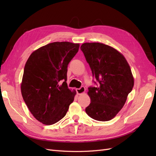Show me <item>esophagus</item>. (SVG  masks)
I'll return each mask as SVG.
<instances>
[{
  "label": "esophagus",
  "instance_id": "1",
  "mask_svg": "<svg viewBox=\"0 0 156 156\" xmlns=\"http://www.w3.org/2000/svg\"><path fill=\"white\" fill-rule=\"evenodd\" d=\"M76 91L78 94H81L85 92V88H84V87H81L79 88H77Z\"/></svg>",
  "mask_w": 156,
  "mask_h": 156
}]
</instances>
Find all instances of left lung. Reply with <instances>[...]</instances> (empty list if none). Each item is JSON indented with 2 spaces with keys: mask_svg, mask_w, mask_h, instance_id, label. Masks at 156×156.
<instances>
[{
  "mask_svg": "<svg viewBox=\"0 0 156 156\" xmlns=\"http://www.w3.org/2000/svg\"><path fill=\"white\" fill-rule=\"evenodd\" d=\"M81 50L98 84L88 88L90 103L87 114L98 121L112 119L124 107L134 85L127 60L112 47L100 43H84Z\"/></svg>",
  "mask_w": 156,
  "mask_h": 156,
  "instance_id": "left-lung-1",
  "label": "left lung"
}]
</instances>
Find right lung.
Instances as JSON below:
<instances>
[{
	"instance_id": "1",
	"label": "right lung",
	"mask_w": 156,
	"mask_h": 156,
	"mask_svg": "<svg viewBox=\"0 0 156 156\" xmlns=\"http://www.w3.org/2000/svg\"><path fill=\"white\" fill-rule=\"evenodd\" d=\"M79 44L53 42L30 55L21 85L23 100L36 120L45 125L60 120L74 100L76 92L68 87V66Z\"/></svg>"
}]
</instances>
